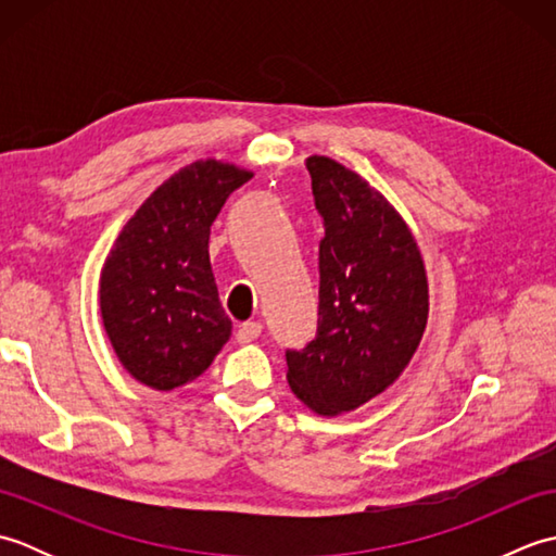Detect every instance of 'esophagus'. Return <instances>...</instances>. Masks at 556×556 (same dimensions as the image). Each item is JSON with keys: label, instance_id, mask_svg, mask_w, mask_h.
<instances>
[{"label": "esophagus", "instance_id": "34e87169", "mask_svg": "<svg viewBox=\"0 0 556 556\" xmlns=\"http://www.w3.org/2000/svg\"><path fill=\"white\" fill-rule=\"evenodd\" d=\"M260 334H263V325L251 320V323H243L239 329H236V339H239V344H251Z\"/></svg>", "mask_w": 556, "mask_h": 556}]
</instances>
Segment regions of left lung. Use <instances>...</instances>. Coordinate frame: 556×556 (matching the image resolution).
<instances>
[{"instance_id":"left-lung-1","label":"left lung","mask_w":556,"mask_h":556,"mask_svg":"<svg viewBox=\"0 0 556 556\" xmlns=\"http://www.w3.org/2000/svg\"><path fill=\"white\" fill-rule=\"evenodd\" d=\"M305 169L325 227L320 303L315 339L287 349V380L315 413L337 416L406 368L428 323V279L416 239L368 181L320 155Z\"/></svg>"}]
</instances>
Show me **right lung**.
Here are the masks:
<instances>
[{"mask_svg":"<svg viewBox=\"0 0 556 556\" xmlns=\"http://www.w3.org/2000/svg\"><path fill=\"white\" fill-rule=\"evenodd\" d=\"M251 172L217 160L174 174L126 222L100 279V308L124 368L167 392L203 375L231 320L210 267V227Z\"/></svg>","mask_w":556,"mask_h":556,"instance_id":"1","label":"right lung"}]
</instances>
